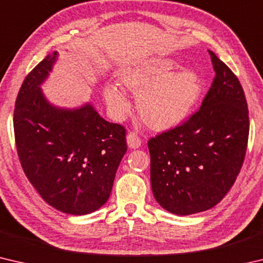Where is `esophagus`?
<instances>
[{
	"label": "esophagus",
	"mask_w": 263,
	"mask_h": 263,
	"mask_svg": "<svg viewBox=\"0 0 263 263\" xmlns=\"http://www.w3.org/2000/svg\"><path fill=\"white\" fill-rule=\"evenodd\" d=\"M126 142L128 147L132 149H136L141 146V139L136 135V133H128L126 137Z\"/></svg>",
	"instance_id": "34e87169"
}]
</instances>
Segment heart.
<instances>
[{
  "label": "heart",
  "instance_id": "1",
  "mask_svg": "<svg viewBox=\"0 0 263 263\" xmlns=\"http://www.w3.org/2000/svg\"><path fill=\"white\" fill-rule=\"evenodd\" d=\"M176 62L168 58H147L118 73V84L137 97V108L146 125L167 131L181 125L203 92L202 79L194 69L174 72ZM103 99L116 118L131 112V103L118 88L103 89Z\"/></svg>",
  "mask_w": 263,
  "mask_h": 263
}]
</instances>
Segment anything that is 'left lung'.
Here are the masks:
<instances>
[{"label":"left lung","instance_id":"1","mask_svg":"<svg viewBox=\"0 0 263 263\" xmlns=\"http://www.w3.org/2000/svg\"><path fill=\"white\" fill-rule=\"evenodd\" d=\"M209 53L216 77L201 108L188 122L148 141L155 201L179 216L219 203L246 154L249 119L242 87L232 70Z\"/></svg>","mask_w":263,"mask_h":263}]
</instances>
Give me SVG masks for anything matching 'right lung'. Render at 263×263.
<instances>
[{
    "label": "right lung",
    "mask_w": 263,
    "mask_h": 263,
    "mask_svg": "<svg viewBox=\"0 0 263 263\" xmlns=\"http://www.w3.org/2000/svg\"><path fill=\"white\" fill-rule=\"evenodd\" d=\"M59 58L35 66L17 96V153L30 183L47 204L74 216L91 213L110 197L127 146L125 128L106 122L90 102L77 108L51 103L42 86Z\"/></svg>",
    "instance_id": "right-lung-1"
}]
</instances>
